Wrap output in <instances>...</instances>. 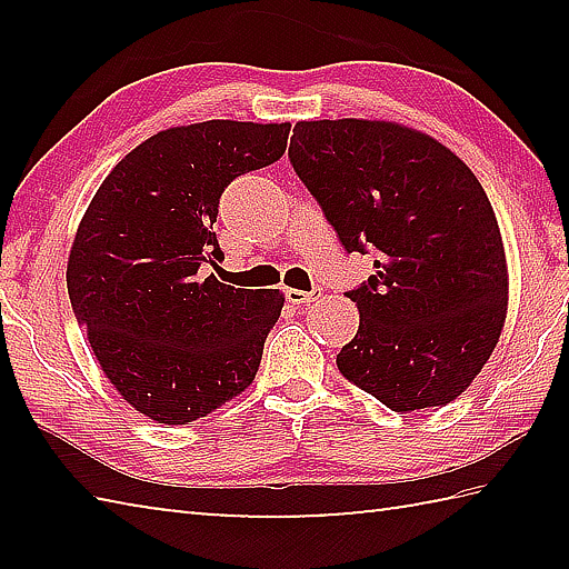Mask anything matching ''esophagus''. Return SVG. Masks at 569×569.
I'll list each match as a JSON object with an SVG mask.
<instances>
[{
	"label": "esophagus",
	"instance_id": "1",
	"mask_svg": "<svg viewBox=\"0 0 569 569\" xmlns=\"http://www.w3.org/2000/svg\"><path fill=\"white\" fill-rule=\"evenodd\" d=\"M316 293H319V291H316V288H313V291H298V288H288L286 298H288V301H291V303H311V298H313Z\"/></svg>",
	"mask_w": 569,
	"mask_h": 569
}]
</instances>
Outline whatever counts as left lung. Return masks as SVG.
I'll use <instances>...</instances> for the list:
<instances>
[{"label":"left lung","mask_w":569,"mask_h":569,"mask_svg":"<svg viewBox=\"0 0 569 569\" xmlns=\"http://www.w3.org/2000/svg\"><path fill=\"white\" fill-rule=\"evenodd\" d=\"M288 158L341 246L377 250L349 291L339 371L391 411L455 401L502 336L509 273L485 188L457 152L389 120H301Z\"/></svg>","instance_id":"1"}]
</instances>
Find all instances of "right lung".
<instances>
[{
	"mask_svg": "<svg viewBox=\"0 0 569 569\" xmlns=\"http://www.w3.org/2000/svg\"><path fill=\"white\" fill-rule=\"evenodd\" d=\"M291 122L206 120L152 134L94 192L77 226L67 291L104 377L134 411L188 423L256 379L278 288H233L208 266L230 180L283 156Z\"/></svg>",
	"mask_w": 569,
	"mask_h": 569,
	"instance_id": "obj_1",
	"label": "right lung"
}]
</instances>
